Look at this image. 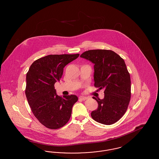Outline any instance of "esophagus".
<instances>
[{
  "instance_id": "34e87169",
  "label": "esophagus",
  "mask_w": 159,
  "mask_h": 159,
  "mask_svg": "<svg viewBox=\"0 0 159 159\" xmlns=\"http://www.w3.org/2000/svg\"><path fill=\"white\" fill-rule=\"evenodd\" d=\"M79 99H81V100H86V99H88V97H84V96H80V97H79Z\"/></svg>"
}]
</instances>
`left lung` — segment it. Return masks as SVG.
<instances>
[{
    "mask_svg": "<svg viewBox=\"0 0 159 159\" xmlns=\"http://www.w3.org/2000/svg\"><path fill=\"white\" fill-rule=\"evenodd\" d=\"M81 58L94 64V85L104 89V98L95 99L98 108L91 113L92 119L110 125L118 121L128 109L130 99V78L125 61L111 50L95 49L83 52Z\"/></svg>",
    "mask_w": 159,
    "mask_h": 159,
    "instance_id": "obj_1",
    "label": "left lung"
}]
</instances>
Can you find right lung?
<instances>
[{"label": "right lung", "instance_id": "obj_1", "mask_svg": "<svg viewBox=\"0 0 159 159\" xmlns=\"http://www.w3.org/2000/svg\"><path fill=\"white\" fill-rule=\"evenodd\" d=\"M79 56V53L47 55L33 62L27 73L25 92L29 104L38 120L48 128H60L71 117L77 97L58 95L54 84L60 81L65 66Z\"/></svg>", "mask_w": 159, "mask_h": 159}]
</instances>
